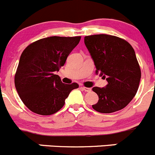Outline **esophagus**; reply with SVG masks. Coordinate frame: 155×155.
<instances>
[{
  "label": "esophagus",
  "instance_id": "obj_1",
  "mask_svg": "<svg viewBox=\"0 0 155 155\" xmlns=\"http://www.w3.org/2000/svg\"><path fill=\"white\" fill-rule=\"evenodd\" d=\"M81 88H82L83 90H84V91H86V92H90V91H91V89H90V88H89V87H81Z\"/></svg>",
  "mask_w": 155,
  "mask_h": 155
}]
</instances>
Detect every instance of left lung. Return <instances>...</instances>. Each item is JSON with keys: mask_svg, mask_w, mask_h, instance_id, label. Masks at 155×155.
Here are the masks:
<instances>
[{"mask_svg": "<svg viewBox=\"0 0 155 155\" xmlns=\"http://www.w3.org/2000/svg\"><path fill=\"white\" fill-rule=\"evenodd\" d=\"M84 43L94 61L96 73L106 78L105 87H95L99 101L92 105L100 113L123 109L137 93L141 69L134 50L124 39L108 35L84 37Z\"/></svg>", "mask_w": 155, "mask_h": 155, "instance_id": "left-lung-1", "label": "left lung"}]
</instances>
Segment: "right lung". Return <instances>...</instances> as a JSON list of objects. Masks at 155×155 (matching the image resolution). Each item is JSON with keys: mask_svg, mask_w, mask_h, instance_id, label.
<instances>
[{"mask_svg": "<svg viewBox=\"0 0 155 155\" xmlns=\"http://www.w3.org/2000/svg\"><path fill=\"white\" fill-rule=\"evenodd\" d=\"M81 38L49 37L31 43L23 50L14 82L21 100L32 112L41 115L57 112L71 90L78 88L77 83L63 84L55 71L65 65Z\"/></svg>", "mask_w": 155, "mask_h": 155, "instance_id": "add662e5", "label": "right lung"}]
</instances>
